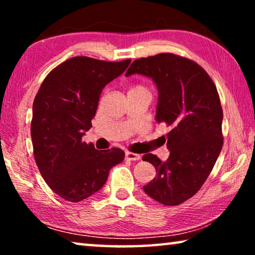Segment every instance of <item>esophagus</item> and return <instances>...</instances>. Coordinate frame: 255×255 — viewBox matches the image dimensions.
Returning a JSON list of instances; mask_svg holds the SVG:
<instances>
[{
    "label": "esophagus",
    "mask_w": 255,
    "mask_h": 255,
    "mask_svg": "<svg viewBox=\"0 0 255 255\" xmlns=\"http://www.w3.org/2000/svg\"><path fill=\"white\" fill-rule=\"evenodd\" d=\"M126 159H128V161H138V159H140V155L131 152H126Z\"/></svg>",
    "instance_id": "34e87169"
}]
</instances>
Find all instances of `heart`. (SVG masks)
<instances>
[{"mask_svg":"<svg viewBox=\"0 0 255 255\" xmlns=\"http://www.w3.org/2000/svg\"><path fill=\"white\" fill-rule=\"evenodd\" d=\"M137 88H141V89H145V88H143V86H135V88H132V89H137Z\"/></svg>","mask_w":255,"mask_h":255,"instance_id":"heart-1","label":"heart"}]
</instances>
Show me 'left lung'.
Returning <instances> with one entry per match:
<instances>
[{
  "instance_id": "left-lung-1",
  "label": "left lung",
  "mask_w": 255,
  "mask_h": 255,
  "mask_svg": "<svg viewBox=\"0 0 255 255\" xmlns=\"http://www.w3.org/2000/svg\"><path fill=\"white\" fill-rule=\"evenodd\" d=\"M132 74L156 84L155 119L171 128L169 158L163 162L150 153L143 156L156 169V176L143 189L162 205H180L199 191L221 154L223 110L217 89L201 66L173 54L133 60L126 76Z\"/></svg>"
}]
</instances>
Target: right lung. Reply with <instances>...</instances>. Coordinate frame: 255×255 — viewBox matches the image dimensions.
<instances>
[{
	"label": "right lung",
	"mask_w": 255,
	"mask_h": 255,
	"mask_svg": "<svg viewBox=\"0 0 255 255\" xmlns=\"http://www.w3.org/2000/svg\"><path fill=\"white\" fill-rule=\"evenodd\" d=\"M130 62L77 56L54 68L40 85L32 106L33 155L46 183L63 199L91 197L105 185L111 167L124 161V150H98L82 137L92 127L103 88Z\"/></svg>",
	"instance_id": "1"
}]
</instances>
